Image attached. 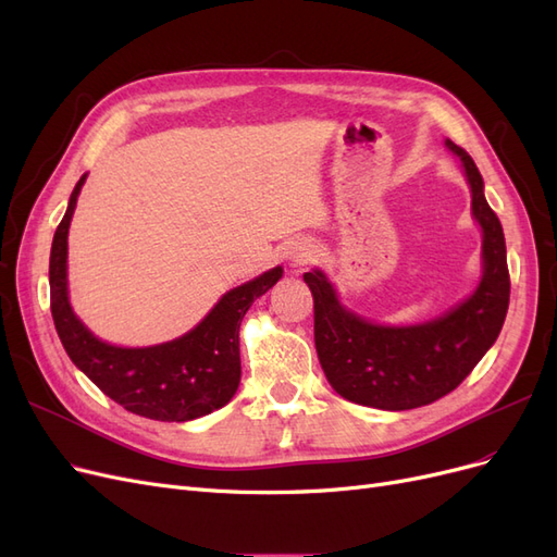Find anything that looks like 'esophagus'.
<instances>
[{"instance_id":"esophagus-1","label":"esophagus","mask_w":557,"mask_h":557,"mask_svg":"<svg viewBox=\"0 0 557 557\" xmlns=\"http://www.w3.org/2000/svg\"><path fill=\"white\" fill-rule=\"evenodd\" d=\"M315 256V246L309 239H297L285 250V260H288L293 267H301L311 262Z\"/></svg>"}]
</instances>
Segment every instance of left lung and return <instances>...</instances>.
Returning a JSON list of instances; mask_svg holds the SVG:
<instances>
[{"mask_svg":"<svg viewBox=\"0 0 557 557\" xmlns=\"http://www.w3.org/2000/svg\"><path fill=\"white\" fill-rule=\"evenodd\" d=\"M462 162L471 218L481 227V278L458 305L411 325H385L348 309L323 269L305 281L313 295L315 352L330 385L344 399L383 411H407L455 391L497 342L509 309L507 244L487 207L483 178L460 146L444 141Z\"/></svg>","mask_w":557,"mask_h":557,"instance_id":"left-lung-1","label":"left lung"}]
</instances>
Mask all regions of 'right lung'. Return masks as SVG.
I'll return each instance as SVG.
<instances>
[{
    "label": "right lung",
    "mask_w": 557,
    "mask_h": 557,
    "mask_svg": "<svg viewBox=\"0 0 557 557\" xmlns=\"http://www.w3.org/2000/svg\"><path fill=\"white\" fill-rule=\"evenodd\" d=\"M88 174L66 205L53 246L48 283L50 313L66 356L107 397L123 409L164 423H185L225 407L242 379L239 325L252 301L283 276V267L227 290L199 323L176 339L156 346H115L83 323L70 301V225Z\"/></svg>",
    "instance_id": "add662e5"
}]
</instances>
